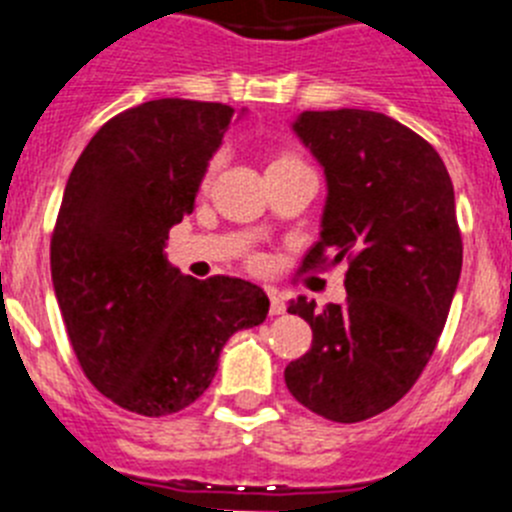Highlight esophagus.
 I'll return each mask as SVG.
<instances>
[{"instance_id":"1","label":"esophagus","mask_w":512,"mask_h":512,"mask_svg":"<svg viewBox=\"0 0 512 512\" xmlns=\"http://www.w3.org/2000/svg\"><path fill=\"white\" fill-rule=\"evenodd\" d=\"M284 310H287V305H284L282 295H279L277 289H269V312L271 315H282Z\"/></svg>"}]
</instances>
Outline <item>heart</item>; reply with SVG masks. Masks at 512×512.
<instances>
[{
	"instance_id": "1",
	"label": "heart",
	"mask_w": 512,
	"mask_h": 512,
	"mask_svg": "<svg viewBox=\"0 0 512 512\" xmlns=\"http://www.w3.org/2000/svg\"><path fill=\"white\" fill-rule=\"evenodd\" d=\"M295 161H300V158H297V156H289V153H282V156H277V158H274V161H271V166H279V164H295ZM215 166H217V161H212L210 169H207V176H210V171L215 169Z\"/></svg>"
}]
</instances>
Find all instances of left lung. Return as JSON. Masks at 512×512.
<instances>
[{"instance_id":"obj_1","label":"left lung","mask_w":512,"mask_h":512,"mask_svg":"<svg viewBox=\"0 0 512 512\" xmlns=\"http://www.w3.org/2000/svg\"><path fill=\"white\" fill-rule=\"evenodd\" d=\"M292 128L328 182L302 269L346 259L348 295L323 310L289 305L312 346L284 382L312 413L359 423L408 395L449 318L461 274L454 184L436 148L382 112H302Z\"/></svg>"}]
</instances>
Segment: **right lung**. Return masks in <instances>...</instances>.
Returning <instances> with one entry per match:
<instances>
[{
  "label": "right lung",
  "mask_w": 512,
  "mask_h": 512,
  "mask_svg": "<svg viewBox=\"0 0 512 512\" xmlns=\"http://www.w3.org/2000/svg\"><path fill=\"white\" fill-rule=\"evenodd\" d=\"M233 112L174 97L130 107L97 130L66 182L51 238L56 300L81 372L130 413L192 405L225 341L269 312L256 284L200 282L164 253Z\"/></svg>",
  "instance_id": "add662e5"
}]
</instances>
